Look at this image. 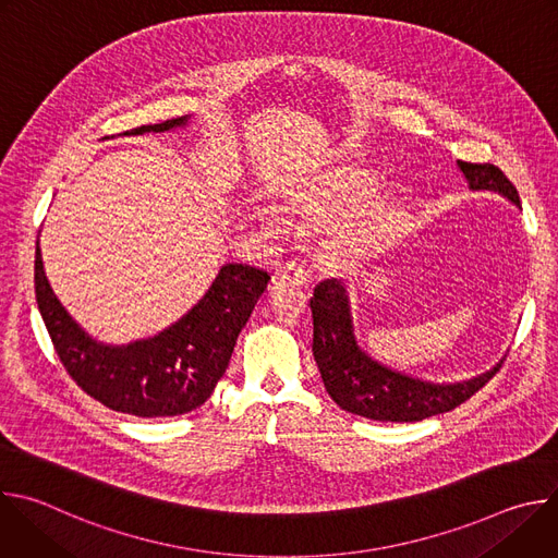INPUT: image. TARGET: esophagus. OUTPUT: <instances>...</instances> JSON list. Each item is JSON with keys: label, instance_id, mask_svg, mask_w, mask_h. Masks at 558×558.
<instances>
[{"label": "esophagus", "instance_id": "1", "mask_svg": "<svg viewBox=\"0 0 558 558\" xmlns=\"http://www.w3.org/2000/svg\"><path fill=\"white\" fill-rule=\"evenodd\" d=\"M278 278L282 282H289V284H295V287H306L308 284V271L298 263H289L287 267H282L278 271Z\"/></svg>", "mask_w": 558, "mask_h": 558}]
</instances>
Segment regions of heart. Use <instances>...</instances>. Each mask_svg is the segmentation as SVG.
Masks as SVG:
<instances>
[{"label":"heart","mask_w":558,"mask_h":558,"mask_svg":"<svg viewBox=\"0 0 558 558\" xmlns=\"http://www.w3.org/2000/svg\"><path fill=\"white\" fill-rule=\"evenodd\" d=\"M373 179L355 166H336L293 177L278 187L284 205L311 220H325V247L344 265L366 263L384 254L400 233L402 207L388 196H366ZM256 218L280 229L282 220L267 207L254 209Z\"/></svg>","instance_id":"b5f03b06"}]
</instances>
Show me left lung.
I'll return each mask as SVG.
<instances>
[{"mask_svg":"<svg viewBox=\"0 0 558 558\" xmlns=\"http://www.w3.org/2000/svg\"><path fill=\"white\" fill-rule=\"evenodd\" d=\"M457 168L472 192H495L521 207L514 185L499 168L465 161H457ZM311 317V349L331 400L342 411L375 422H422L448 413L486 386L504 362L501 357L490 371L457 381H433L390 368L360 344L349 287L338 278L315 287Z\"/></svg>","mask_w":558,"mask_h":558,"instance_id":"left-lung-1","label":"left lung"}]
</instances>
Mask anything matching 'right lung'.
<instances>
[{
	"instance_id": "add662e5",
	"label": "right lung",
	"mask_w": 558,
	"mask_h": 558,
	"mask_svg": "<svg viewBox=\"0 0 558 558\" xmlns=\"http://www.w3.org/2000/svg\"><path fill=\"white\" fill-rule=\"evenodd\" d=\"M190 123L187 114L141 125L125 136L183 130ZM267 282L263 269L227 263L205 295L168 329L128 344H108L65 311L46 278L39 241L35 252L37 306L59 360L97 402L134 417H174L209 400Z\"/></svg>"
}]
</instances>
